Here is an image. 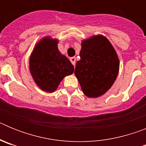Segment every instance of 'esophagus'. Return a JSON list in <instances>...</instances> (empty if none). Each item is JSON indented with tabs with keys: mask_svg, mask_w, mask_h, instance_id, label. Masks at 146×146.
<instances>
[{
	"mask_svg": "<svg viewBox=\"0 0 146 146\" xmlns=\"http://www.w3.org/2000/svg\"><path fill=\"white\" fill-rule=\"evenodd\" d=\"M70 61L71 63H72V64L74 66H75V64H76V58L75 57H72L70 58Z\"/></svg>",
	"mask_w": 146,
	"mask_h": 146,
	"instance_id": "esophagus-1",
	"label": "esophagus"
}]
</instances>
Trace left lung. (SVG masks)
Listing matches in <instances>:
<instances>
[{"label":"left lung","mask_w":146,"mask_h":146,"mask_svg":"<svg viewBox=\"0 0 146 146\" xmlns=\"http://www.w3.org/2000/svg\"><path fill=\"white\" fill-rule=\"evenodd\" d=\"M80 56L74 74L83 94L90 98L105 94L114 83L119 70L118 55L109 40L98 35L82 41Z\"/></svg>","instance_id":"left-lung-1"}]
</instances>
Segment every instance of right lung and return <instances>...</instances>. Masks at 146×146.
Wrapping results in <instances>:
<instances>
[{
    "instance_id": "obj_1",
    "label": "right lung",
    "mask_w": 146,
    "mask_h": 146,
    "mask_svg": "<svg viewBox=\"0 0 146 146\" xmlns=\"http://www.w3.org/2000/svg\"><path fill=\"white\" fill-rule=\"evenodd\" d=\"M57 44L58 40L46 37L37 44L30 58L32 77L46 92H54L64 77L74 72V66L60 54Z\"/></svg>"
}]
</instances>
